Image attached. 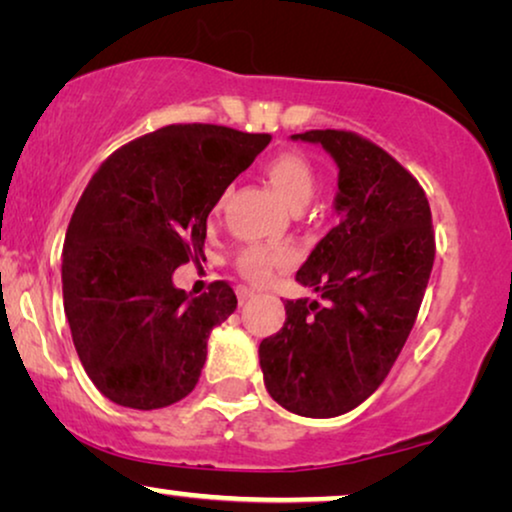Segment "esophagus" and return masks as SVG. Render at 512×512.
Returning <instances> with one entry per match:
<instances>
[{
  "instance_id": "34e87169",
  "label": "esophagus",
  "mask_w": 512,
  "mask_h": 512,
  "mask_svg": "<svg viewBox=\"0 0 512 512\" xmlns=\"http://www.w3.org/2000/svg\"><path fill=\"white\" fill-rule=\"evenodd\" d=\"M254 296L256 293L247 289V286H240V289H237V300H240V305H247L249 300H254Z\"/></svg>"
}]
</instances>
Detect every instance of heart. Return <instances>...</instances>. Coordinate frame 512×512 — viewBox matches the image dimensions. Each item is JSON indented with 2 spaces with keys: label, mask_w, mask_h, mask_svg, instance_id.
Instances as JSON below:
<instances>
[{
  "label": "heart",
  "mask_w": 512,
  "mask_h": 512,
  "mask_svg": "<svg viewBox=\"0 0 512 512\" xmlns=\"http://www.w3.org/2000/svg\"><path fill=\"white\" fill-rule=\"evenodd\" d=\"M265 177H268L270 186L275 188L279 198L291 212H300L307 202L314 198L317 191V174H314L310 160L300 156V153H277L265 163ZM226 195L216 202L214 212H221ZM289 249H270V247H247L237 258V270L242 272L249 282L263 284L272 277L277 268L291 263Z\"/></svg>",
  "instance_id": "b5f03b06"
}]
</instances>
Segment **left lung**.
Masks as SVG:
<instances>
[{
	"label": "left lung",
	"mask_w": 512,
	"mask_h": 512,
	"mask_svg": "<svg viewBox=\"0 0 512 512\" xmlns=\"http://www.w3.org/2000/svg\"><path fill=\"white\" fill-rule=\"evenodd\" d=\"M338 165V226L317 242L296 282L321 293L286 300L282 331L258 347L268 394L293 415L338 417L384 382L415 326L436 240L417 179L354 132L310 130Z\"/></svg>",
	"instance_id": "1"
}]
</instances>
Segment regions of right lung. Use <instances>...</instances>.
Returning <instances> with one entry per match:
<instances>
[{"label": "right lung", "mask_w": 512, "mask_h": 512, "mask_svg": "<svg viewBox=\"0 0 512 512\" xmlns=\"http://www.w3.org/2000/svg\"><path fill=\"white\" fill-rule=\"evenodd\" d=\"M268 144L223 125H167L88 181L62 249V300L83 370L109 401L156 410L195 389L209 333L237 298L226 282L191 298L172 275L205 258L209 212Z\"/></svg>", "instance_id": "add662e5"}]
</instances>
